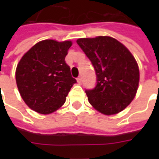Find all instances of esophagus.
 I'll list each match as a JSON object with an SVG mask.
<instances>
[{"mask_svg": "<svg viewBox=\"0 0 159 159\" xmlns=\"http://www.w3.org/2000/svg\"><path fill=\"white\" fill-rule=\"evenodd\" d=\"M77 83H79V84H81V83H82V77H77Z\"/></svg>", "mask_w": 159, "mask_h": 159, "instance_id": "1", "label": "esophagus"}]
</instances>
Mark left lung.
<instances>
[{"mask_svg":"<svg viewBox=\"0 0 159 159\" xmlns=\"http://www.w3.org/2000/svg\"><path fill=\"white\" fill-rule=\"evenodd\" d=\"M77 43L97 75L95 88L85 91L90 104L106 116L123 111L138 90L139 71L135 58L125 46L109 36L78 39Z\"/></svg>","mask_w":159,"mask_h":159,"instance_id":"8db88e82","label":"left lung"}]
</instances>
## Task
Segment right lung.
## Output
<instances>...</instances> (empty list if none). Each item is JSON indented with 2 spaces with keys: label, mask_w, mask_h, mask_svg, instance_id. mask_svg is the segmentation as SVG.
<instances>
[{
  "label": "right lung",
  "mask_w": 159,
  "mask_h": 159,
  "mask_svg": "<svg viewBox=\"0 0 159 159\" xmlns=\"http://www.w3.org/2000/svg\"><path fill=\"white\" fill-rule=\"evenodd\" d=\"M71 41L46 39L25 53L16 71L17 87L22 99L39 114L53 113L65 103L76 79L65 62Z\"/></svg>",
  "instance_id": "add662e5"
}]
</instances>
